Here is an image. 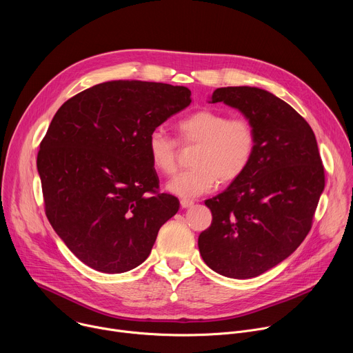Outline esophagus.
Wrapping results in <instances>:
<instances>
[{"label":"esophagus","mask_w":353,"mask_h":353,"mask_svg":"<svg viewBox=\"0 0 353 353\" xmlns=\"http://www.w3.org/2000/svg\"><path fill=\"white\" fill-rule=\"evenodd\" d=\"M180 205H181V208H190V207H192L194 205V203L192 201H190V199H181L180 201Z\"/></svg>","instance_id":"34e87169"}]
</instances>
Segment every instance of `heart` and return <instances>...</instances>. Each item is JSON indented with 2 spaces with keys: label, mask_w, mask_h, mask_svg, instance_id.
Instances as JSON below:
<instances>
[{
  "label": "heart",
  "mask_w": 353,
  "mask_h": 353,
  "mask_svg": "<svg viewBox=\"0 0 353 353\" xmlns=\"http://www.w3.org/2000/svg\"><path fill=\"white\" fill-rule=\"evenodd\" d=\"M180 142L196 145L194 168L177 174L168 190L181 198L210 192L221 181H236L248 169L256 152V131L245 117L229 119L226 113L203 109L177 123ZM179 142L157 128L148 137V157L154 169L165 176L174 173Z\"/></svg>",
  "instance_id": "b5f03b06"
}]
</instances>
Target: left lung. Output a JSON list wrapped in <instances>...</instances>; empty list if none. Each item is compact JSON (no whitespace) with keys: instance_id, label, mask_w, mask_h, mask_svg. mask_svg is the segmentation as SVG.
I'll return each mask as SVG.
<instances>
[{"instance_id":"1","label":"left lung","mask_w":353,"mask_h":353,"mask_svg":"<svg viewBox=\"0 0 353 353\" xmlns=\"http://www.w3.org/2000/svg\"><path fill=\"white\" fill-rule=\"evenodd\" d=\"M212 103L240 110L256 131L248 169L205 201L212 223L198 237L205 264L236 279L254 278L288 259L312 229L325 185L309 123L275 94L251 86L218 88Z\"/></svg>"}]
</instances>
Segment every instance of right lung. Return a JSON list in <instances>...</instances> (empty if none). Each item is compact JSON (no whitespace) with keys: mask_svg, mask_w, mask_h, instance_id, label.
<instances>
[{"mask_svg":"<svg viewBox=\"0 0 353 353\" xmlns=\"http://www.w3.org/2000/svg\"><path fill=\"white\" fill-rule=\"evenodd\" d=\"M190 96L185 86L110 81L68 99L50 123L37 154L46 216L88 267H138L179 211L174 195L159 192L148 137Z\"/></svg>","mask_w":353,"mask_h":353,"instance_id":"right-lung-1","label":"right lung"}]
</instances>
